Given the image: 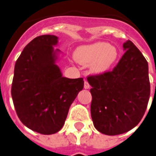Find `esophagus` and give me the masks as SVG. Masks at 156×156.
<instances>
[{
    "label": "esophagus",
    "instance_id": "1",
    "mask_svg": "<svg viewBox=\"0 0 156 156\" xmlns=\"http://www.w3.org/2000/svg\"><path fill=\"white\" fill-rule=\"evenodd\" d=\"M84 88H85V89H88V88H90V85H89V84L88 83V81H86V80L84 81Z\"/></svg>",
    "mask_w": 156,
    "mask_h": 156
}]
</instances>
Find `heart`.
Wrapping results in <instances>:
<instances>
[{"instance_id":"1","label":"heart","mask_w":156,"mask_h":156,"mask_svg":"<svg viewBox=\"0 0 156 156\" xmlns=\"http://www.w3.org/2000/svg\"><path fill=\"white\" fill-rule=\"evenodd\" d=\"M75 59L82 65H89L94 74L106 73L114 67L119 58L118 47L104 42H98L78 47Z\"/></svg>"}]
</instances>
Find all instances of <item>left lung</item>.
Masks as SVG:
<instances>
[{
  "mask_svg": "<svg viewBox=\"0 0 156 156\" xmlns=\"http://www.w3.org/2000/svg\"><path fill=\"white\" fill-rule=\"evenodd\" d=\"M123 50L125 54L112 72L88 77L93 125L107 135L135 127L150 98L147 61L131 41L123 44Z\"/></svg>",
  "mask_w": 156,
  "mask_h": 156,
  "instance_id": "8db88e82",
  "label": "left lung"
}]
</instances>
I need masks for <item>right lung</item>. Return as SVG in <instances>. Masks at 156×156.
Returning a JSON list of instances; mask_svg holds the SVG:
<instances>
[{"label": "right lung", "mask_w": 156, "mask_h": 156, "mask_svg": "<svg viewBox=\"0 0 156 156\" xmlns=\"http://www.w3.org/2000/svg\"><path fill=\"white\" fill-rule=\"evenodd\" d=\"M55 35H41L16 61L11 94L18 118L29 129L52 134L64 125L71 105L84 88L83 78L63 76Z\"/></svg>", "instance_id": "add662e5"}]
</instances>
